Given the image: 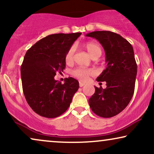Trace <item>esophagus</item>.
I'll list each match as a JSON object with an SVG mask.
<instances>
[{
    "label": "esophagus",
    "mask_w": 154,
    "mask_h": 154,
    "mask_svg": "<svg viewBox=\"0 0 154 154\" xmlns=\"http://www.w3.org/2000/svg\"><path fill=\"white\" fill-rule=\"evenodd\" d=\"M84 85H85V83H83V82H79V86L80 87H83Z\"/></svg>",
    "instance_id": "34e87169"
}]
</instances>
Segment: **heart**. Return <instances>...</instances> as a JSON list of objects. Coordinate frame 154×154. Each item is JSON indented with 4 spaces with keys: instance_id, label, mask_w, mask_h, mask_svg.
<instances>
[{
    "instance_id": "obj_1",
    "label": "heart",
    "mask_w": 154,
    "mask_h": 154,
    "mask_svg": "<svg viewBox=\"0 0 154 154\" xmlns=\"http://www.w3.org/2000/svg\"><path fill=\"white\" fill-rule=\"evenodd\" d=\"M87 51H88L91 57H94L97 54H101V48L96 43L94 42H88L85 45ZM75 53V48L74 47H71L68 50L65 56V61L67 63L72 62L73 60V56ZM72 75L76 79L81 80V81H86L89 75H93L94 73V71L92 69H82V68H78L76 69H74L72 71Z\"/></svg>"
}]
</instances>
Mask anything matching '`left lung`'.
<instances>
[{"instance_id":"left-lung-1","label":"left lung","mask_w":154,"mask_h":154,"mask_svg":"<svg viewBox=\"0 0 154 154\" xmlns=\"http://www.w3.org/2000/svg\"><path fill=\"white\" fill-rule=\"evenodd\" d=\"M85 36L101 44L107 63L106 69L97 78V81L106 82L107 88L95 86V93L88 100L90 107L100 117H114L128 105L134 92L137 65L133 47L127 39L110 31H95Z\"/></svg>"}]
</instances>
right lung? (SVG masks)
<instances>
[{
  "label": "right lung",
  "mask_w": 154,
  "mask_h": 154,
  "mask_svg": "<svg viewBox=\"0 0 154 154\" xmlns=\"http://www.w3.org/2000/svg\"><path fill=\"white\" fill-rule=\"evenodd\" d=\"M81 32L54 34L36 42L26 52L20 72L25 99L40 116L54 118L65 112L79 88L77 80L56 81L66 67L65 56Z\"/></svg>",
  "instance_id": "add662e5"
}]
</instances>
